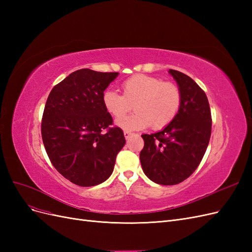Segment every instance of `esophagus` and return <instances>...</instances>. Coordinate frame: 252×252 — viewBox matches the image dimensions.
<instances>
[{"mask_svg":"<svg viewBox=\"0 0 252 252\" xmlns=\"http://www.w3.org/2000/svg\"><path fill=\"white\" fill-rule=\"evenodd\" d=\"M131 132H129V131H124V136H125V139L126 140H128L129 138H130V136H131Z\"/></svg>","mask_w":252,"mask_h":252,"instance_id":"34e87169","label":"esophagus"}]
</instances>
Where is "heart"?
<instances>
[{
  "instance_id": "heart-1",
  "label": "heart",
  "mask_w": 252,
  "mask_h": 252,
  "mask_svg": "<svg viewBox=\"0 0 252 252\" xmlns=\"http://www.w3.org/2000/svg\"><path fill=\"white\" fill-rule=\"evenodd\" d=\"M122 88L123 94L105 90L102 100L105 109L114 118H120L135 106L134 114L117 121L124 130H142L150 125L158 130L169 125L180 110L182 94L173 83L152 75L134 74L123 82Z\"/></svg>"
}]
</instances>
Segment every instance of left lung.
I'll use <instances>...</instances> for the list:
<instances>
[{"label":"left lung","mask_w":252,"mask_h":252,"mask_svg":"<svg viewBox=\"0 0 252 252\" xmlns=\"http://www.w3.org/2000/svg\"><path fill=\"white\" fill-rule=\"evenodd\" d=\"M182 94L177 117L163 130L143 134L144 173L159 185H177L200 165L211 135V112L204 90L188 75L169 69Z\"/></svg>","instance_id":"obj_1"}]
</instances>
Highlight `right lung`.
Wrapping results in <instances>:
<instances>
[{"label":"right lung","mask_w":252,"mask_h":252,"mask_svg":"<svg viewBox=\"0 0 252 252\" xmlns=\"http://www.w3.org/2000/svg\"><path fill=\"white\" fill-rule=\"evenodd\" d=\"M119 72L83 68L52 88L42 119V139L51 164L75 185L90 187L107 180L126 143L103 94ZM105 132L103 133V129Z\"/></svg>","instance_id":"1"}]
</instances>
